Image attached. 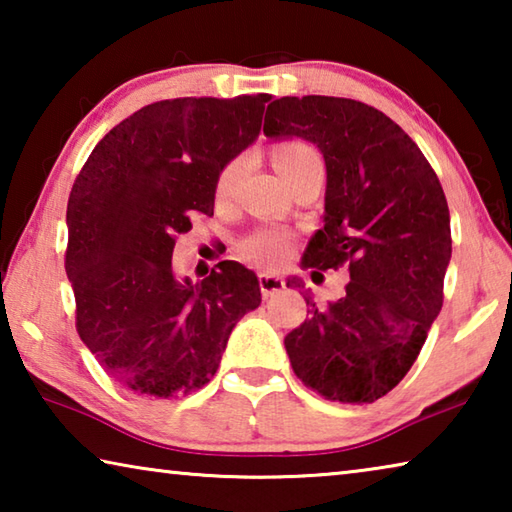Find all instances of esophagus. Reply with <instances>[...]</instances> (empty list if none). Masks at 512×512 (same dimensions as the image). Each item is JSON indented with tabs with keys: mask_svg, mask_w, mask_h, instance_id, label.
<instances>
[{
	"mask_svg": "<svg viewBox=\"0 0 512 512\" xmlns=\"http://www.w3.org/2000/svg\"><path fill=\"white\" fill-rule=\"evenodd\" d=\"M259 289H262L264 298H273L275 293H280L284 289V280L271 273H259Z\"/></svg>",
	"mask_w": 512,
	"mask_h": 512,
	"instance_id": "34e87169",
	"label": "esophagus"
}]
</instances>
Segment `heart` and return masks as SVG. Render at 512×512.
Returning a JSON list of instances; mask_svg holds the SVG:
<instances>
[{
	"instance_id": "b5f03b06",
	"label": "heart",
	"mask_w": 512,
	"mask_h": 512,
	"mask_svg": "<svg viewBox=\"0 0 512 512\" xmlns=\"http://www.w3.org/2000/svg\"><path fill=\"white\" fill-rule=\"evenodd\" d=\"M273 162L275 169L280 171L284 183H291L302 173L309 171H323V158L309 142L302 140H284L275 144L273 149ZM246 167V158H235L225 164L223 171L216 180V196L228 198L235 189L237 180L241 178ZM291 253V241L287 235L275 230H259L255 235H250L246 241L239 244V257L244 262H250L262 268H277L287 262Z\"/></svg>"
}]
</instances>
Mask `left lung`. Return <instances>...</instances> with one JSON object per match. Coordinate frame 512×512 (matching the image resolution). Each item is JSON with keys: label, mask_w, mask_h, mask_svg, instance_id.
Here are the masks:
<instances>
[{"label": "left lung", "mask_w": 512, "mask_h": 512, "mask_svg": "<svg viewBox=\"0 0 512 512\" xmlns=\"http://www.w3.org/2000/svg\"><path fill=\"white\" fill-rule=\"evenodd\" d=\"M264 135H296L323 153L325 225L302 264L350 271L336 302L305 296L309 320L284 339L291 368L325 400L375 402L411 370L443 307L452 257L443 187L418 144L361 101L282 97L266 110Z\"/></svg>", "instance_id": "8db88e82"}]
</instances>
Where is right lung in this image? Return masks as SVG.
Masks as SVG:
<instances>
[{
	"instance_id": "1",
	"label": "right lung",
	"mask_w": 512,
	"mask_h": 512,
	"mask_svg": "<svg viewBox=\"0 0 512 512\" xmlns=\"http://www.w3.org/2000/svg\"><path fill=\"white\" fill-rule=\"evenodd\" d=\"M271 94L155 101L94 146L67 201L65 271L76 332L128 391L183 397L219 368L237 320L259 307L257 275L219 262L176 280L178 235L214 214L225 164L255 142Z\"/></svg>"
}]
</instances>
